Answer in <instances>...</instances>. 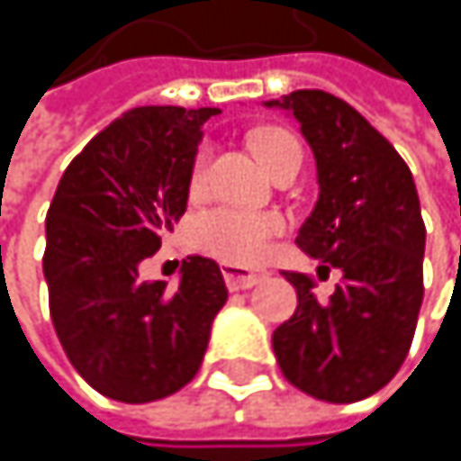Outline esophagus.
I'll return each instance as SVG.
<instances>
[{
  "label": "esophagus",
  "instance_id": "1",
  "mask_svg": "<svg viewBox=\"0 0 461 461\" xmlns=\"http://www.w3.org/2000/svg\"><path fill=\"white\" fill-rule=\"evenodd\" d=\"M267 275L258 269H245V267H234V264H224V280L230 291H245L253 288L256 283H261Z\"/></svg>",
  "mask_w": 461,
  "mask_h": 461
}]
</instances>
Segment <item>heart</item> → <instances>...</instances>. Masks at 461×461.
I'll use <instances>...</instances> for the list:
<instances>
[{"label": "heart", "instance_id": "b5f03b06", "mask_svg": "<svg viewBox=\"0 0 461 461\" xmlns=\"http://www.w3.org/2000/svg\"><path fill=\"white\" fill-rule=\"evenodd\" d=\"M253 146L261 162L272 170V176L288 165H302V143L294 133L283 128H261L253 133ZM208 149H203L194 159L192 189H200L208 176ZM283 231L277 216L237 211V208H213L200 213L192 221V240L200 250L230 261V264H256L267 256L275 234Z\"/></svg>", "mask_w": 461, "mask_h": 461}]
</instances>
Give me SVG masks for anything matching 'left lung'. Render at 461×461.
I'll return each instance as SVG.
<instances>
[{
  "mask_svg": "<svg viewBox=\"0 0 461 461\" xmlns=\"http://www.w3.org/2000/svg\"><path fill=\"white\" fill-rule=\"evenodd\" d=\"M267 106L296 117L318 165L321 194L296 245L321 269L341 272L328 302L312 294V277L283 272L299 304L272 333V349L302 393L355 403L398 374L414 339L424 296L414 176L390 140L330 93L294 90Z\"/></svg>",
  "mask_w": 461,
  "mask_h": 461,
  "instance_id": "8db88e82",
  "label": "left lung"
}]
</instances>
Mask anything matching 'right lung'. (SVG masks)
<instances>
[{
	"label": "right lung",
	"mask_w": 461,
	"mask_h": 461,
	"mask_svg": "<svg viewBox=\"0 0 461 461\" xmlns=\"http://www.w3.org/2000/svg\"><path fill=\"white\" fill-rule=\"evenodd\" d=\"M216 114L131 109L68 162L50 203V318L77 374L112 401L151 403L189 384L227 304L213 258L189 256L176 291L139 277L186 211L203 125Z\"/></svg>",
	"instance_id": "obj_1"
}]
</instances>
